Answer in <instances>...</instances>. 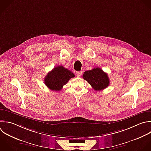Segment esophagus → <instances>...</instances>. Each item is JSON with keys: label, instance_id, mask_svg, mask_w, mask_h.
I'll use <instances>...</instances> for the list:
<instances>
[{"label": "esophagus", "instance_id": "esophagus-1", "mask_svg": "<svg viewBox=\"0 0 151 151\" xmlns=\"http://www.w3.org/2000/svg\"><path fill=\"white\" fill-rule=\"evenodd\" d=\"M82 74V71H77L76 72V75L77 77H80Z\"/></svg>", "mask_w": 151, "mask_h": 151}]
</instances>
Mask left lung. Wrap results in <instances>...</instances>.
<instances>
[{
    "label": "left lung",
    "mask_w": 151,
    "mask_h": 151,
    "mask_svg": "<svg viewBox=\"0 0 151 151\" xmlns=\"http://www.w3.org/2000/svg\"><path fill=\"white\" fill-rule=\"evenodd\" d=\"M83 78L96 91L106 88L110 83L107 73L98 67L85 71L83 75Z\"/></svg>",
    "instance_id": "obj_1"
}]
</instances>
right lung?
Returning a JSON list of instances; mask_svg holds the SVG:
<instances>
[{"label":"right lung","instance_id":"obj_1","mask_svg":"<svg viewBox=\"0 0 151 151\" xmlns=\"http://www.w3.org/2000/svg\"><path fill=\"white\" fill-rule=\"evenodd\" d=\"M74 77L73 73L63 66H57L47 74L44 83L50 90L60 91L70 79Z\"/></svg>","mask_w":151,"mask_h":151}]
</instances>
